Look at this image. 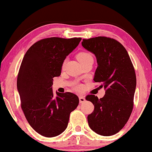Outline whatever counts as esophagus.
I'll return each instance as SVG.
<instances>
[{
  "mask_svg": "<svg viewBox=\"0 0 152 152\" xmlns=\"http://www.w3.org/2000/svg\"><path fill=\"white\" fill-rule=\"evenodd\" d=\"M79 99H80V103H84V102L86 101L85 97L84 96H82V95H80V96L79 97Z\"/></svg>",
  "mask_w": 152,
  "mask_h": 152,
  "instance_id": "esophagus-1",
  "label": "esophagus"
}]
</instances>
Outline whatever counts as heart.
<instances>
[{"label":"heart","instance_id":"1","mask_svg":"<svg viewBox=\"0 0 152 152\" xmlns=\"http://www.w3.org/2000/svg\"><path fill=\"white\" fill-rule=\"evenodd\" d=\"M77 58L78 61H80V63L82 64V65L84 63H86V61H89V60L93 59L92 55H91L90 53H87V52H80V53H79L77 55ZM65 63H66V61H64L63 62V64H62V68H64ZM74 88H75L77 91H82L83 86L82 84H75Z\"/></svg>","mask_w":152,"mask_h":152}]
</instances>
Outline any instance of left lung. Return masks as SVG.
I'll use <instances>...</instances> for the list:
<instances>
[{"label":"left lung","instance_id":"left-lung-1","mask_svg":"<svg viewBox=\"0 0 152 152\" xmlns=\"http://www.w3.org/2000/svg\"><path fill=\"white\" fill-rule=\"evenodd\" d=\"M82 45L96 57L97 68L93 80L105 90L100 99L94 95L86 97L94 105V111L87 118L88 125L97 134L112 136L124 127L134 108V67L126 50L115 39L97 37L83 39Z\"/></svg>","mask_w":152,"mask_h":152}]
</instances>
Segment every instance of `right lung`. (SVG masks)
<instances>
[{"label": "right lung", "instance_id": "1", "mask_svg": "<svg viewBox=\"0 0 152 152\" xmlns=\"http://www.w3.org/2000/svg\"><path fill=\"white\" fill-rule=\"evenodd\" d=\"M82 38L50 37L34 43L26 52L17 77L20 107L30 125L41 136L52 138L64 132L70 114L79 104L74 93L57 92L53 78L61 75L62 64Z\"/></svg>", "mask_w": 152, "mask_h": 152}]
</instances>
